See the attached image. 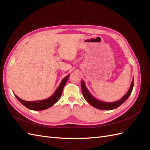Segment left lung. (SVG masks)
Wrapping results in <instances>:
<instances>
[{
    "label": "left lung",
    "instance_id": "obj_1",
    "mask_svg": "<svg viewBox=\"0 0 150 150\" xmlns=\"http://www.w3.org/2000/svg\"><path fill=\"white\" fill-rule=\"evenodd\" d=\"M133 86H134V80L133 79L132 83H131L129 89L123 97L117 101L113 102V103H107V102L99 101L98 99H95L92 95L89 93L88 90L87 89V88H86L84 81H81V90H82L83 96L85 98L86 100L92 106L98 109V110H113V109H116L117 107H119L120 105H121V104L123 103H125L126 99H128L130 96L131 92H132Z\"/></svg>",
    "mask_w": 150,
    "mask_h": 150
}]
</instances>
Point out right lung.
I'll return each mask as SVG.
<instances>
[{
	"label": "right lung",
	"mask_w": 150,
	"mask_h": 150,
	"mask_svg": "<svg viewBox=\"0 0 150 150\" xmlns=\"http://www.w3.org/2000/svg\"><path fill=\"white\" fill-rule=\"evenodd\" d=\"M69 76L70 75L67 76L66 78L62 79L60 85L59 86V87L56 90V91L54 92V93L51 97L47 98V99L35 101H27L19 98L16 94L14 95L16 98L20 101L21 103H22L26 108L29 109V110L34 111H41L46 110V109L53 106L59 99L62 94L63 88H64V86H65L68 78H69Z\"/></svg>",
	"instance_id": "add662e5"
}]
</instances>
